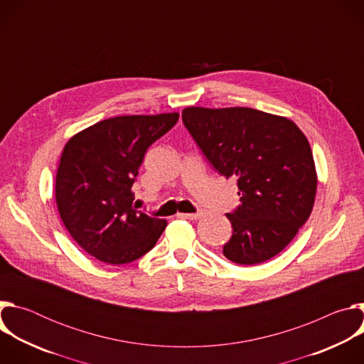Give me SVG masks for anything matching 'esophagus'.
Listing matches in <instances>:
<instances>
[{
    "label": "esophagus",
    "mask_w": 364,
    "mask_h": 364,
    "mask_svg": "<svg viewBox=\"0 0 364 364\" xmlns=\"http://www.w3.org/2000/svg\"><path fill=\"white\" fill-rule=\"evenodd\" d=\"M177 216L188 219V220H197V219H200L203 216V212H197V213H178Z\"/></svg>",
    "instance_id": "1"
}]
</instances>
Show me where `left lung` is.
Wrapping results in <instances>:
<instances>
[{"mask_svg":"<svg viewBox=\"0 0 364 364\" xmlns=\"http://www.w3.org/2000/svg\"><path fill=\"white\" fill-rule=\"evenodd\" d=\"M181 117L213 168L237 177L240 204L226 215L233 232L223 255L239 265L278 255L314 205L317 173L305 135L292 121L252 108L191 107Z\"/></svg>","mask_w":364,"mask_h":364,"instance_id":"left-lung-1","label":"left lung"}]
</instances>
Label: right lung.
Segmentation results:
<instances>
[{
  "instance_id": "add662e5",
  "label": "right lung",
  "mask_w": 364,
  "mask_h": 364,
  "mask_svg": "<svg viewBox=\"0 0 364 364\" xmlns=\"http://www.w3.org/2000/svg\"><path fill=\"white\" fill-rule=\"evenodd\" d=\"M178 114L100 121L69 139L56 176V203L70 236L102 262L122 265L149 252L167 222L132 205V186L146 149Z\"/></svg>"
}]
</instances>
